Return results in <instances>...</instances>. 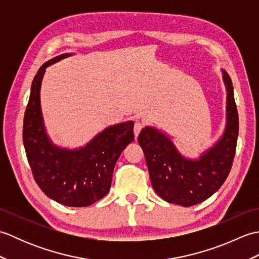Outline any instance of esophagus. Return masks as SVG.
Masks as SVG:
<instances>
[{"mask_svg": "<svg viewBox=\"0 0 259 259\" xmlns=\"http://www.w3.org/2000/svg\"><path fill=\"white\" fill-rule=\"evenodd\" d=\"M142 126H144V124L140 123V122H136V123H135V125H134V133H135V137H136V138H137V137H138V135L140 134Z\"/></svg>", "mask_w": 259, "mask_h": 259, "instance_id": "34e87169", "label": "esophagus"}]
</instances>
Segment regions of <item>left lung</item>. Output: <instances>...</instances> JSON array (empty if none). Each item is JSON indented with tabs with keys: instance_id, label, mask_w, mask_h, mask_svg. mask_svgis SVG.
<instances>
[{
	"instance_id": "left-lung-1",
	"label": "left lung",
	"mask_w": 259,
	"mask_h": 259,
	"mask_svg": "<svg viewBox=\"0 0 259 259\" xmlns=\"http://www.w3.org/2000/svg\"><path fill=\"white\" fill-rule=\"evenodd\" d=\"M222 73L227 92L226 125L221 138L199 157L184 156L172 139L155 126H145L138 137L152 188L168 202L184 207L202 202L221 188L232 169L238 137V112L232 79L223 69Z\"/></svg>"
}]
</instances>
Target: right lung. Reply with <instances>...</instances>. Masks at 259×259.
I'll return each mask as SVG.
<instances>
[{
  "label": "right lung",
  "mask_w": 259,
  "mask_h": 259,
  "mask_svg": "<svg viewBox=\"0 0 259 259\" xmlns=\"http://www.w3.org/2000/svg\"><path fill=\"white\" fill-rule=\"evenodd\" d=\"M74 53L49 60L33 79L23 122V144L37 186L61 205L87 207L106 196L114 164L134 141V121L107 126L84 146L69 149L53 144L43 120L40 91L46 70Z\"/></svg>",
  "instance_id": "add662e5"
}]
</instances>
